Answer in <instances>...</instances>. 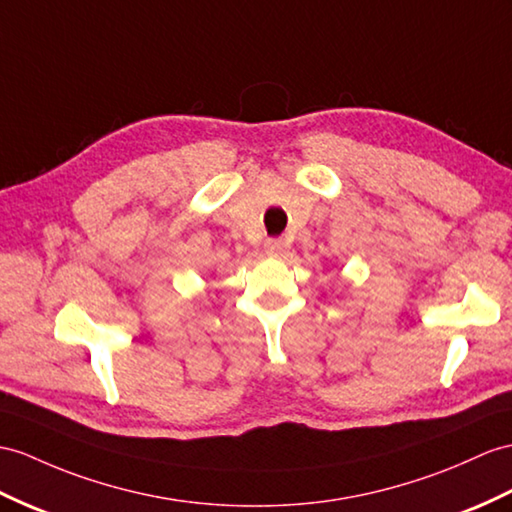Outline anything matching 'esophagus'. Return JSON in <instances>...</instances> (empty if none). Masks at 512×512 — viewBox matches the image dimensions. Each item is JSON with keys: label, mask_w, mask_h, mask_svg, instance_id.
Masks as SVG:
<instances>
[{"label": "esophagus", "mask_w": 512, "mask_h": 512, "mask_svg": "<svg viewBox=\"0 0 512 512\" xmlns=\"http://www.w3.org/2000/svg\"><path fill=\"white\" fill-rule=\"evenodd\" d=\"M265 252H267L269 256H280V254L284 252V243H282L280 239H269V241L265 243Z\"/></svg>", "instance_id": "esophagus-1"}]
</instances>
